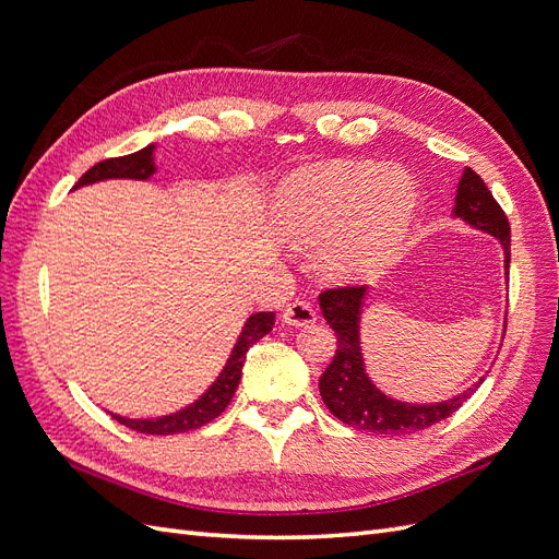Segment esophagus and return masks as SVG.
Returning <instances> with one entry per match:
<instances>
[{
    "label": "esophagus",
    "mask_w": 559,
    "mask_h": 559,
    "mask_svg": "<svg viewBox=\"0 0 559 559\" xmlns=\"http://www.w3.org/2000/svg\"><path fill=\"white\" fill-rule=\"evenodd\" d=\"M282 319H284V324H289V326H308L317 321V312L312 308V302L294 300L282 310Z\"/></svg>",
    "instance_id": "1"
}]
</instances>
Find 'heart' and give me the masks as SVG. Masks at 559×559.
Returning <instances> with one entry per match:
<instances>
[{
	"instance_id": "b5f03b06",
	"label": "heart",
	"mask_w": 559,
	"mask_h": 559,
	"mask_svg": "<svg viewBox=\"0 0 559 559\" xmlns=\"http://www.w3.org/2000/svg\"><path fill=\"white\" fill-rule=\"evenodd\" d=\"M419 207L415 179L368 160L308 165L286 177L273 200L282 238L317 247L329 280L376 277L408 240Z\"/></svg>"
}]
</instances>
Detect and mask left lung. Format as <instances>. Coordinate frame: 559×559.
Returning <instances> with one entry per match:
<instances>
[{"label":"left lung","instance_id":"left-lung-1","mask_svg":"<svg viewBox=\"0 0 559 559\" xmlns=\"http://www.w3.org/2000/svg\"><path fill=\"white\" fill-rule=\"evenodd\" d=\"M452 216L462 218L471 228L492 235L503 249V267H511V226L499 202L489 193L485 181L466 167L456 186ZM368 286H341L319 294L321 314L335 331L337 349L333 361L319 378V394L326 408L345 421L347 427L373 433H413L436 421L450 417L462 403L476 392L478 384L468 386L464 394L441 403H408L382 394L366 376L361 357V312L366 306Z\"/></svg>","mask_w":559,"mask_h":559}]
</instances>
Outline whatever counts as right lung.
<instances>
[{
	"mask_svg": "<svg viewBox=\"0 0 559 559\" xmlns=\"http://www.w3.org/2000/svg\"><path fill=\"white\" fill-rule=\"evenodd\" d=\"M154 151H156V144H148L142 151H138V154L97 163L76 181L74 189L105 181V179H140V181L151 179L156 175ZM273 324H275V312L251 314L245 321L242 333L238 335V343H235L222 373H218V378L212 382V386L205 394H202L198 401H193L191 405H186V408H181L173 415L156 417V419H130V417H121V415H111V417L116 421H121V425L128 429H134L140 433H151V436H170V433H183V431L205 427L207 421H212L214 417H218L226 411V405L230 403L235 389H238V384H240L242 366H245L249 347L257 341H261L265 333H270Z\"/></svg>",
	"mask_w": 559,
	"mask_h": 559,
	"instance_id": "1",
	"label": "right lung"
}]
</instances>
